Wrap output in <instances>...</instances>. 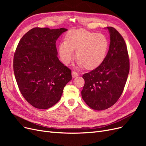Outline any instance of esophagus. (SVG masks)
<instances>
[{
  "instance_id": "esophagus-1",
  "label": "esophagus",
  "mask_w": 146,
  "mask_h": 146,
  "mask_svg": "<svg viewBox=\"0 0 146 146\" xmlns=\"http://www.w3.org/2000/svg\"><path fill=\"white\" fill-rule=\"evenodd\" d=\"M78 73H77V72H75V71H72V77H73V78H75V77H77V76H78Z\"/></svg>"
}]
</instances>
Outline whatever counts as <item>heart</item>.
Wrapping results in <instances>:
<instances>
[{
  "label": "heart",
  "instance_id": "1",
  "mask_svg": "<svg viewBox=\"0 0 146 146\" xmlns=\"http://www.w3.org/2000/svg\"><path fill=\"white\" fill-rule=\"evenodd\" d=\"M66 41L60 43L58 48L60 58L65 64H69L74 58V51L78 60L79 66L92 69L102 64L109 47V42L104 35L90 32L85 29L70 31Z\"/></svg>",
  "mask_w": 146,
  "mask_h": 146
}]
</instances>
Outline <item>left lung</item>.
Listing matches in <instances>:
<instances>
[{"label":"left lung","instance_id":"8db88e82","mask_svg":"<svg viewBox=\"0 0 146 146\" xmlns=\"http://www.w3.org/2000/svg\"><path fill=\"white\" fill-rule=\"evenodd\" d=\"M107 29L110 34L107 55L98 68L82 77L85 80L82 99L95 110H106L116 102L124 89L130 70L124 39L114 28Z\"/></svg>","mask_w":146,"mask_h":146}]
</instances>
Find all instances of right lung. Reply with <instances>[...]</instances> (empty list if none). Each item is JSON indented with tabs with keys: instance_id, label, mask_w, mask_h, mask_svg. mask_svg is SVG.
Returning <instances> with one entry per match:
<instances>
[{
	"instance_id": "obj_1",
	"label": "right lung",
	"mask_w": 146,
	"mask_h": 146,
	"mask_svg": "<svg viewBox=\"0 0 146 146\" xmlns=\"http://www.w3.org/2000/svg\"><path fill=\"white\" fill-rule=\"evenodd\" d=\"M68 29L35 27L22 37L13 58V70L22 95L33 107L47 109L61 99L72 80L71 70L57 56L56 41Z\"/></svg>"
}]
</instances>
